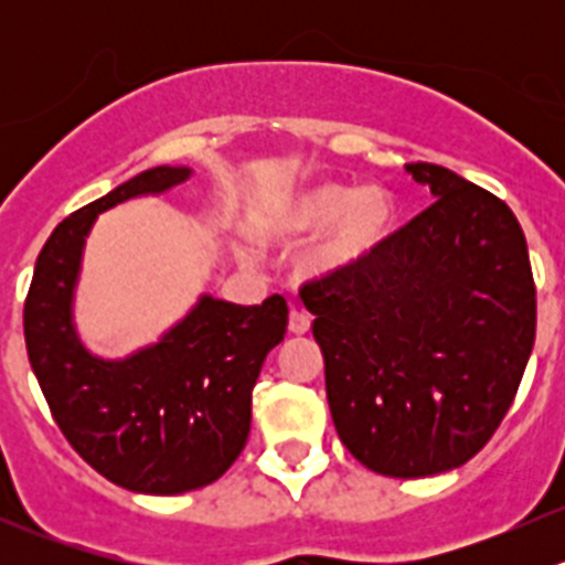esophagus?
<instances>
[{"label":"esophagus","instance_id":"34e87169","mask_svg":"<svg viewBox=\"0 0 565 565\" xmlns=\"http://www.w3.org/2000/svg\"><path fill=\"white\" fill-rule=\"evenodd\" d=\"M311 330L309 317H306L303 309H292L289 311V333L295 335H306Z\"/></svg>","mask_w":565,"mask_h":565}]
</instances>
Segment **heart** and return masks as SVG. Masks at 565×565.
Returning a JSON list of instances; mask_svg holds the SVG:
<instances>
[{
    "instance_id": "b5f03b06",
    "label": "heart",
    "mask_w": 565,
    "mask_h": 565,
    "mask_svg": "<svg viewBox=\"0 0 565 565\" xmlns=\"http://www.w3.org/2000/svg\"><path fill=\"white\" fill-rule=\"evenodd\" d=\"M398 207L388 188L319 180L259 204L248 232L265 246H292L315 237L309 267L317 276L339 278L363 270L388 246Z\"/></svg>"
}]
</instances>
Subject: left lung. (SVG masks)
Instances as JSON below:
<instances>
[{"instance_id":"obj_1","label":"left lung","mask_w":565,"mask_h":565,"mask_svg":"<svg viewBox=\"0 0 565 565\" xmlns=\"http://www.w3.org/2000/svg\"><path fill=\"white\" fill-rule=\"evenodd\" d=\"M435 204L363 270L306 284L330 415L391 478L476 457L514 402L535 341L527 243L509 204L451 169L407 163Z\"/></svg>"}]
</instances>
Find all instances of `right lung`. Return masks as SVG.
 Instances as JSON below:
<instances>
[{
  "instance_id": "1",
  "label": "right lung",
  "mask_w": 565,
  "mask_h": 565,
  "mask_svg": "<svg viewBox=\"0 0 565 565\" xmlns=\"http://www.w3.org/2000/svg\"><path fill=\"white\" fill-rule=\"evenodd\" d=\"M191 167H156L67 215L45 241L24 306L32 372L62 435L117 487L182 494L218 481L250 431V391L267 352L287 333L284 298L237 306L202 292L158 341L125 358L84 344L76 289L84 246L100 213L161 196Z\"/></svg>"
}]
</instances>
